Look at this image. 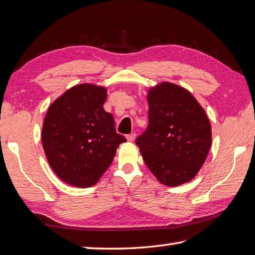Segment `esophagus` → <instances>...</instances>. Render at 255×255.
<instances>
[{
	"mask_svg": "<svg viewBox=\"0 0 255 255\" xmlns=\"http://www.w3.org/2000/svg\"><path fill=\"white\" fill-rule=\"evenodd\" d=\"M136 137H137V134L134 133V132H132V133H130V134H127V137H126V138H127V140H128L129 142H132L133 140L136 139Z\"/></svg>",
	"mask_w": 255,
	"mask_h": 255,
	"instance_id": "esophagus-1",
	"label": "esophagus"
}]
</instances>
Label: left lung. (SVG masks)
Returning a JSON list of instances; mask_svg holds the SVG:
<instances>
[{"instance_id": "8db88e82", "label": "left lung", "mask_w": 255, "mask_h": 255, "mask_svg": "<svg viewBox=\"0 0 255 255\" xmlns=\"http://www.w3.org/2000/svg\"><path fill=\"white\" fill-rule=\"evenodd\" d=\"M149 124L136 139L148 169L167 186L191 181L207 158L211 128L185 89L164 82L148 94Z\"/></svg>"}]
</instances>
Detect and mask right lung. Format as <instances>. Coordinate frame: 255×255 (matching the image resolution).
I'll return each mask as SVG.
<instances>
[{
  "label": "right lung",
  "instance_id": "add662e5",
  "mask_svg": "<svg viewBox=\"0 0 255 255\" xmlns=\"http://www.w3.org/2000/svg\"><path fill=\"white\" fill-rule=\"evenodd\" d=\"M106 90L80 84L50 105L42 126V145L59 178L70 185L90 187L112 164L126 138L103 108Z\"/></svg>",
  "mask_w": 255,
  "mask_h": 255
}]
</instances>
